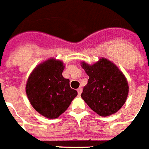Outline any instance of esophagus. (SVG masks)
Here are the masks:
<instances>
[{
    "instance_id": "34e87169",
    "label": "esophagus",
    "mask_w": 149,
    "mask_h": 149,
    "mask_svg": "<svg viewBox=\"0 0 149 149\" xmlns=\"http://www.w3.org/2000/svg\"><path fill=\"white\" fill-rule=\"evenodd\" d=\"M77 94H78V95H81V92H82V88H79L77 90Z\"/></svg>"
}]
</instances>
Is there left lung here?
Masks as SVG:
<instances>
[{"instance_id":"8db88e82","label":"left lung","mask_w":149,"mask_h":149,"mask_svg":"<svg viewBox=\"0 0 149 149\" xmlns=\"http://www.w3.org/2000/svg\"><path fill=\"white\" fill-rule=\"evenodd\" d=\"M81 67L89 76L82 99L99 116L116 113L126 103L129 94V84L123 73L104 58L93 65L82 61Z\"/></svg>"}]
</instances>
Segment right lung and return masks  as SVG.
Instances as JSON below:
<instances>
[{"label": "right lung", "mask_w": 149, "mask_h": 149, "mask_svg": "<svg viewBox=\"0 0 149 149\" xmlns=\"http://www.w3.org/2000/svg\"><path fill=\"white\" fill-rule=\"evenodd\" d=\"M63 61L49 58L38 65L28 77L26 93L29 103L39 114L55 119L67 110L77 95L62 76Z\"/></svg>", "instance_id": "right-lung-1"}]
</instances>
